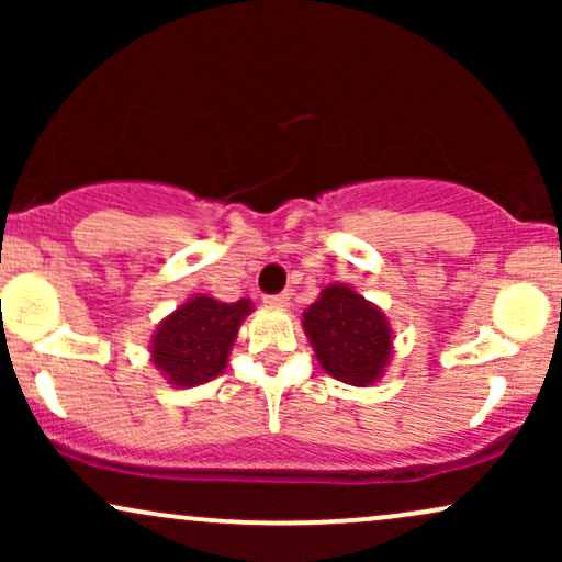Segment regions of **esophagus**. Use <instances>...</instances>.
<instances>
[{"label": "esophagus", "instance_id": "1", "mask_svg": "<svg viewBox=\"0 0 562 562\" xmlns=\"http://www.w3.org/2000/svg\"><path fill=\"white\" fill-rule=\"evenodd\" d=\"M263 303L274 308H285L290 303V293H277V295H263Z\"/></svg>", "mask_w": 562, "mask_h": 562}]
</instances>
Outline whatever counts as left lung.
Masks as SVG:
<instances>
[{
  "label": "left lung",
  "instance_id": "1",
  "mask_svg": "<svg viewBox=\"0 0 562 562\" xmlns=\"http://www.w3.org/2000/svg\"><path fill=\"white\" fill-rule=\"evenodd\" d=\"M303 330L322 367L348 385L375 383L389 364L391 330L380 308L346 285L322 290L303 314Z\"/></svg>",
  "mask_w": 562,
  "mask_h": 562
}]
</instances>
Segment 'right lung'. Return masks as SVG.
<instances>
[{
    "label": "right lung",
    "mask_w": 562,
    "mask_h": 562,
    "mask_svg": "<svg viewBox=\"0 0 562 562\" xmlns=\"http://www.w3.org/2000/svg\"><path fill=\"white\" fill-rule=\"evenodd\" d=\"M248 312V301L218 303L205 295L187 301L158 327L153 362L173 385L209 383L227 364L237 327Z\"/></svg>",
    "instance_id": "add662e5"
}]
</instances>
